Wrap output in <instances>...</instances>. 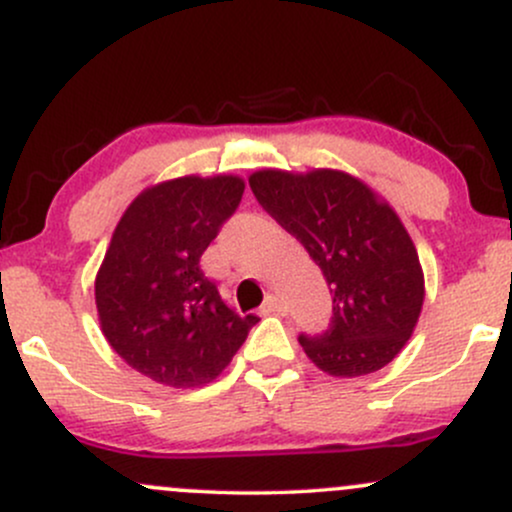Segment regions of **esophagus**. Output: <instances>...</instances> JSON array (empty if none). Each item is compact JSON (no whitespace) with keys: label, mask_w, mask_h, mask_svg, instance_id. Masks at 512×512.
I'll use <instances>...</instances> for the list:
<instances>
[{"label":"esophagus","mask_w":512,"mask_h":512,"mask_svg":"<svg viewBox=\"0 0 512 512\" xmlns=\"http://www.w3.org/2000/svg\"><path fill=\"white\" fill-rule=\"evenodd\" d=\"M281 308H284V305H281L279 298H276V296H267V298H264V303H262V315L281 313Z\"/></svg>","instance_id":"34e87169"}]
</instances>
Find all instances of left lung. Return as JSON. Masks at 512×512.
I'll list each match as a JSON object with an SVG mask.
<instances>
[{
  "label": "left lung",
  "mask_w": 512,
  "mask_h": 512,
  "mask_svg": "<svg viewBox=\"0 0 512 512\" xmlns=\"http://www.w3.org/2000/svg\"><path fill=\"white\" fill-rule=\"evenodd\" d=\"M250 187L330 286V327L298 337L310 361L334 378L385 368L409 342L426 296L424 269L397 211L363 180L332 168H264L250 175Z\"/></svg>",
  "instance_id": "left-lung-1"
}]
</instances>
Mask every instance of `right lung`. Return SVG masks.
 <instances>
[{
  "label": "right lung",
  "mask_w": 512,
  "mask_h": 512,
  "mask_svg": "<svg viewBox=\"0 0 512 512\" xmlns=\"http://www.w3.org/2000/svg\"><path fill=\"white\" fill-rule=\"evenodd\" d=\"M243 190L238 175L158 182L117 223L96 274L98 320L117 356L156 383L216 380L260 320L228 308L199 267Z\"/></svg>",
  "instance_id": "right-lung-1"
}]
</instances>
